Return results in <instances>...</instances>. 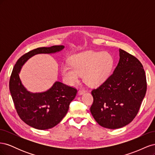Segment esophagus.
I'll return each instance as SVG.
<instances>
[{"instance_id": "34e87169", "label": "esophagus", "mask_w": 155, "mask_h": 155, "mask_svg": "<svg viewBox=\"0 0 155 155\" xmlns=\"http://www.w3.org/2000/svg\"><path fill=\"white\" fill-rule=\"evenodd\" d=\"M85 92V91H83V90H79V91H78V94L79 95H82V94H83Z\"/></svg>"}]
</instances>
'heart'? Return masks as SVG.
Returning a JSON list of instances; mask_svg holds the SVG:
<instances>
[{
	"instance_id": "obj_1",
	"label": "heart",
	"mask_w": 155,
	"mask_h": 155,
	"mask_svg": "<svg viewBox=\"0 0 155 155\" xmlns=\"http://www.w3.org/2000/svg\"><path fill=\"white\" fill-rule=\"evenodd\" d=\"M114 66V58L107 51H88L74 55L72 65L64 64L61 68L64 80L69 85L79 82L81 75L88 86L98 87L110 76Z\"/></svg>"
}]
</instances>
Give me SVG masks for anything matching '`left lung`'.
<instances>
[{"label":"left lung","instance_id":"obj_1","mask_svg":"<svg viewBox=\"0 0 155 155\" xmlns=\"http://www.w3.org/2000/svg\"><path fill=\"white\" fill-rule=\"evenodd\" d=\"M120 60L113 74L92 91L91 112L104 127L116 129L130 123L138 114L147 90L142 63L134 56L119 49Z\"/></svg>","mask_w":155,"mask_h":155}]
</instances>
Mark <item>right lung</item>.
I'll return each instance as SVG.
<instances>
[{"label": "right lung", "instance_id": "right-lung-1", "mask_svg": "<svg viewBox=\"0 0 155 155\" xmlns=\"http://www.w3.org/2000/svg\"><path fill=\"white\" fill-rule=\"evenodd\" d=\"M64 48V46L59 45L34 49L21 56L13 67L10 79V91L14 105L21 119L35 129L46 130L57 125L67 114L77 90L55 81L46 91L33 93L22 85L19 73L23 65L34 55L55 54Z\"/></svg>", "mask_w": 155, "mask_h": 155}]
</instances>
